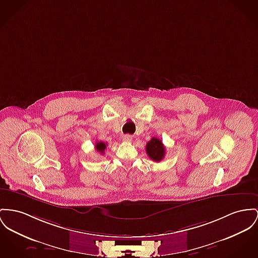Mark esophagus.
<instances>
[{
    "label": "esophagus",
    "instance_id": "obj_1",
    "mask_svg": "<svg viewBox=\"0 0 258 258\" xmlns=\"http://www.w3.org/2000/svg\"><path fill=\"white\" fill-rule=\"evenodd\" d=\"M122 140H123L124 142L129 143V142H131V141H132V136H131V135H129V134H126V135H124V136L122 137Z\"/></svg>",
    "mask_w": 258,
    "mask_h": 258
}]
</instances>
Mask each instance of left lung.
Here are the masks:
<instances>
[{
    "mask_svg": "<svg viewBox=\"0 0 258 258\" xmlns=\"http://www.w3.org/2000/svg\"><path fill=\"white\" fill-rule=\"evenodd\" d=\"M146 152L151 159L159 162L165 155V148L159 139L152 138L146 146Z\"/></svg>",
    "mask_w": 258,
    "mask_h": 258,
    "instance_id": "8db88e82",
    "label": "left lung"
}]
</instances>
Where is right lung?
<instances>
[{"label":"right lung","mask_w":258,"mask_h":258,"mask_svg":"<svg viewBox=\"0 0 258 258\" xmlns=\"http://www.w3.org/2000/svg\"><path fill=\"white\" fill-rule=\"evenodd\" d=\"M95 148H96V151H97V152H99L100 154L103 155L104 150L106 149V144H104L103 142H98V143H96Z\"/></svg>","instance_id":"right-lung-1"}]
</instances>
